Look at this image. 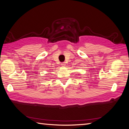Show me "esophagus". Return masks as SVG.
<instances>
[{
    "label": "esophagus",
    "mask_w": 129,
    "mask_h": 129,
    "mask_svg": "<svg viewBox=\"0 0 129 129\" xmlns=\"http://www.w3.org/2000/svg\"><path fill=\"white\" fill-rule=\"evenodd\" d=\"M61 65H62V67H65L66 64L65 63V62H62V63H61Z\"/></svg>",
    "instance_id": "obj_1"
}]
</instances>
